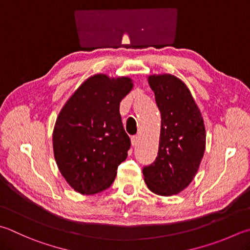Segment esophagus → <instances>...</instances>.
Listing matches in <instances>:
<instances>
[{
  "label": "esophagus",
  "mask_w": 250,
  "mask_h": 250,
  "mask_svg": "<svg viewBox=\"0 0 250 250\" xmlns=\"http://www.w3.org/2000/svg\"><path fill=\"white\" fill-rule=\"evenodd\" d=\"M130 140H131V146H133V147H135V146L138 144L139 137H138V136H133V137H131Z\"/></svg>",
  "instance_id": "34e87169"
}]
</instances>
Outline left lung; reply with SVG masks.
I'll list each match as a JSON object with an SVG mask.
<instances>
[{
    "label": "left lung",
    "mask_w": 250,
    "mask_h": 250,
    "mask_svg": "<svg viewBox=\"0 0 250 250\" xmlns=\"http://www.w3.org/2000/svg\"><path fill=\"white\" fill-rule=\"evenodd\" d=\"M161 113L158 157L143 169L150 190L160 196L180 194L196 176L206 149V128L189 89L171 74L148 77Z\"/></svg>",
    "instance_id": "obj_1"
}]
</instances>
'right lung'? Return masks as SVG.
Returning a JSON list of instances; mask_svg holds the SVG:
<instances>
[{"instance_id": "right-lung-1", "label": "right lung", "mask_w": 250, "mask_h": 250, "mask_svg": "<svg viewBox=\"0 0 250 250\" xmlns=\"http://www.w3.org/2000/svg\"><path fill=\"white\" fill-rule=\"evenodd\" d=\"M133 87L129 77L93 75L59 113L52 136L54 158L61 174L79 194L109 188L126 160L130 139L122 123L120 103Z\"/></svg>"}]
</instances>
